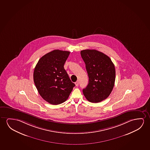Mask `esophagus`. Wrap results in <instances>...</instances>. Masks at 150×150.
Instances as JSON below:
<instances>
[{"instance_id":"obj_1","label":"esophagus","mask_w":150,"mask_h":150,"mask_svg":"<svg viewBox=\"0 0 150 150\" xmlns=\"http://www.w3.org/2000/svg\"><path fill=\"white\" fill-rule=\"evenodd\" d=\"M75 85H76V86H78V85H79V81H76V83H75Z\"/></svg>"}]
</instances>
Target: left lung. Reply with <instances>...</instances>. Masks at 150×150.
Instances as JSON below:
<instances>
[{
    "mask_svg": "<svg viewBox=\"0 0 150 150\" xmlns=\"http://www.w3.org/2000/svg\"><path fill=\"white\" fill-rule=\"evenodd\" d=\"M81 54L89 77L88 85L83 89V95L90 102H100L108 97L113 89L115 65L108 56L98 50H85Z\"/></svg>",
    "mask_w": 150,
    "mask_h": 150,
    "instance_id": "obj_1",
    "label": "left lung"
}]
</instances>
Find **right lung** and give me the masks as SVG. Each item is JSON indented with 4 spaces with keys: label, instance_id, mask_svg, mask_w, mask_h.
<instances>
[{
    "label": "right lung",
    "instance_id": "obj_1",
    "mask_svg": "<svg viewBox=\"0 0 150 150\" xmlns=\"http://www.w3.org/2000/svg\"><path fill=\"white\" fill-rule=\"evenodd\" d=\"M69 53L52 50L40 59L34 69L35 87L42 98L50 104L64 102L75 86L64 68Z\"/></svg>",
    "mask_w": 150,
    "mask_h": 150
}]
</instances>
